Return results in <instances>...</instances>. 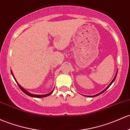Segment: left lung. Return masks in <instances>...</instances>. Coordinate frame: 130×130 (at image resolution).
<instances>
[{
  "mask_svg": "<svg viewBox=\"0 0 130 130\" xmlns=\"http://www.w3.org/2000/svg\"><path fill=\"white\" fill-rule=\"evenodd\" d=\"M117 72L116 75H115V77H114V78H113V80H112V82H111V83H110V84H109V86H108L107 87V88H105V89H104V90H103V91H102V92H100V93H99V94H96V95H89V96H88V97H90V98H91V97H95V96H98V95H100V94H102V93H103V92H104V91H106V90H107V89H108V88H109V86H110V85H112V83H113V81H115V78H116V77H117Z\"/></svg>",
  "mask_w": 130,
  "mask_h": 130,
  "instance_id": "left-lung-1",
  "label": "left lung"
}]
</instances>
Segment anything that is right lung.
<instances>
[{
	"label": "right lung",
	"instance_id": "add662e5",
	"mask_svg": "<svg viewBox=\"0 0 130 130\" xmlns=\"http://www.w3.org/2000/svg\"><path fill=\"white\" fill-rule=\"evenodd\" d=\"M11 72H12V71H11ZM12 75H13V78H14V79H15V77H14V76H13V75L12 74ZM15 81H16V79H15ZM17 85H18V86L20 87V88L21 89V90L23 91V92H24V93H25L26 94H27L28 95H29V96H31V97H33V98H45V97H47V96H48V95H51V94L52 93V92H53V91H51V92H50V93H48V94H43V95H36V94H31V93H29V92H28V91H27L26 90H25V89H24V88H23L22 87H21L20 85H19V84L18 83H17Z\"/></svg>",
	"mask_w": 130,
	"mask_h": 130
}]
</instances>
